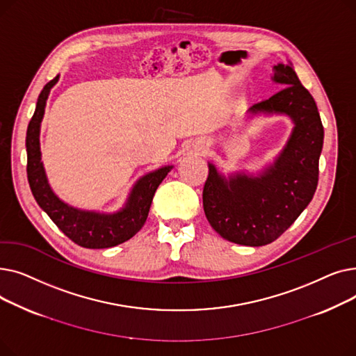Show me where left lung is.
Masks as SVG:
<instances>
[{
  "mask_svg": "<svg viewBox=\"0 0 356 356\" xmlns=\"http://www.w3.org/2000/svg\"><path fill=\"white\" fill-rule=\"evenodd\" d=\"M273 81L284 88L248 112L291 118V136L273 165L259 176L235 173L228 179L209 163L203 211L211 227L239 245L261 247L275 241L306 209L319 180L323 125L310 92L290 65L274 66Z\"/></svg>",
  "mask_w": 356,
  "mask_h": 356,
  "instance_id": "left-lung-1",
  "label": "left lung"
}]
</instances>
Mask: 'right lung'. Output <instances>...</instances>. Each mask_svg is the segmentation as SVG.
Here are the masks:
<instances>
[{
    "mask_svg": "<svg viewBox=\"0 0 356 356\" xmlns=\"http://www.w3.org/2000/svg\"><path fill=\"white\" fill-rule=\"evenodd\" d=\"M59 76L51 79L37 99L35 111L27 127V179L30 189L39 207L49 215L58 228L74 244L83 248H111L133 238L145 223L149 207L160 183L173 165H164L147 173L134 184L125 207L115 213H99L73 208L60 200L47 181L40 153V124L44 115L50 89L58 83Z\"/></svg>",
    "mask_w": 356,
    "mask_h": 356,
    "instance_id": "obj_1",
    "label": "right lung"
}]
</instances>
